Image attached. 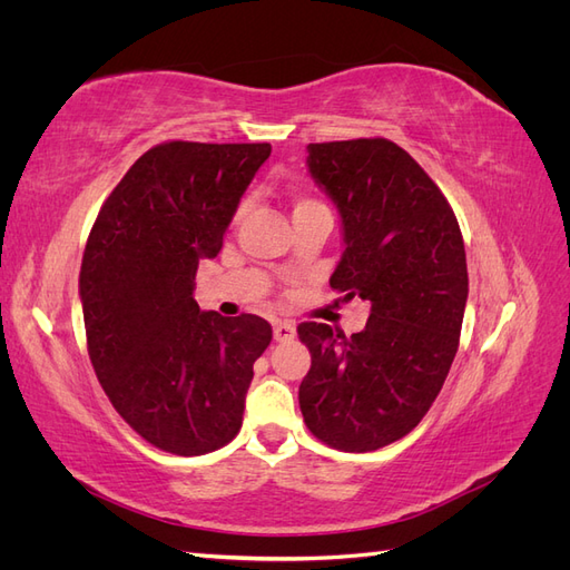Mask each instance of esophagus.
Returning <instances> with one entry per match:
<instances>
[{"label":"esophagus","instance_id":"obj_1","mask_svg":"<svg viewBox=\"0 0 570 570\" xmlns=\"http://www.w3.org/2000/svg\"><path fill=\"white\" fill-rule=\"evenodd\" d=\"M295 335H297V327L292 321H278L273 325L275 342H289V340H295Z\"/></svg>","mask_w":570,"mask_h":570}]
</instances>
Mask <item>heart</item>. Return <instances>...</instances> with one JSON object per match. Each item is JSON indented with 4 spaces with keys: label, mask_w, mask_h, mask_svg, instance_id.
Returning a JSON list of instances; mask_svg holds the SVG:
<instances>
[{
    "label": "heart",
    "mask_w": 570,
    "mask_h": 570,
    "mask_svg": "<svg viewBox=\"0 0 570 570\" xmlns=\"http://www.w3.org/2000/svg\"><path fill=\"white\" fill-rule=\"evenodd\" d=\"M292 204H295V212H304V209H312V206H318L321 202L308 195H295L292 197Z\"/></svg>",
    "instance_id": "1"
}]
</instances>
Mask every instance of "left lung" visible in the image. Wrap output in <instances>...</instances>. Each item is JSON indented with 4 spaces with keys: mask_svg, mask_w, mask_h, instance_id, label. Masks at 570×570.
I'll list each match as a JSON object with an SVG mask.
<instances>
[{
    "mask_svg": "<svg viewBox=\"0 0 570 570\" xmlns=\"http://www.w3.org/2000/svg\"><path fill=\"white\" fill-rule=\"evenodd\" d=\"M308 170L342 216L331 287L371 302L361 333L299 323L312 368L306 428L340 452H375L433 406L459 350L469 271L459 220L419 161L385 137L308 145Z\"/></svg>",
    "mask_w": 570,
    "mask_h": 570,
    "instance_id": "8db88e82",
    "label": "left lung"
}]
</instances>
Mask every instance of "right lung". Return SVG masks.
Here are the masks:
<instances>
[{
  "mask_svg": "<svg viewBox=\"0 0 570 570\" xmlns=\"http://www.w3.org/2000/svg\"><path fill=\"white\" fill-rule=\"evenodd\" d=\"M268 142L170 140L147 149L101 204L85 245L80 302L109 402L157 450L199 456L243 428L254 361L271 323L199 312L197 266L223 233Z\"/></svg>",
  "mask_w": 570,
  "mask_h": 570,
  "instance_id": "right-lung-1",
  "label": "right lung"
}]
</instances>
